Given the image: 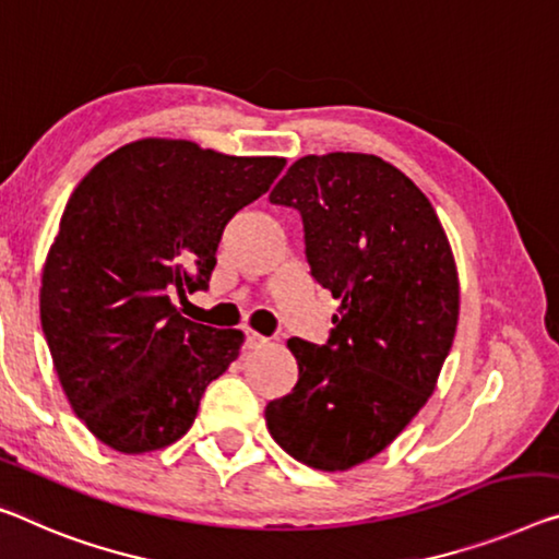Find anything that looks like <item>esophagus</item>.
<instances>
[{
	"label": "esophagus",
	"mask_w": 559,
	"mask_h": 559,
	"mask_svg": "<svg viewBox=\"0 0 559 559\" xmlns=\"http://www.w3.org/2000/svg\"><path fill=\"white\" fill-rule=\"evenodd\" d=\"M245 345L247 347H262V345H267V337H262V334H257L252 330H245Z\"/></svg>",
	"instance_id": "esophagus-1"
}]
</instances>
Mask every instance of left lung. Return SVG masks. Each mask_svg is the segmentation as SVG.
<instances>
[{
    "label": "left lung",
    "instance_id": "left-lung-1",
    "mask_svg": "<svg viewBox=\"0 0 559 559\" xmlns=\"http://www.w3.org/2000/svg\"><path fill=\"white\" fill-rule=\"evenodd\" d=\"M299 212L317 285L340 299L324 345L292 337L299 380L270 435L324 472L372 460L435 392L460 314L448 235L409 177L374 154L297 159L270 194Z\"/></svg>",
    "mask_w": 559,
    "mask_h": 559
}]
</instances>
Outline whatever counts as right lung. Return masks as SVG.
Returning a JSON list of instances; mask_svg holds the SVG:
<instances>
[{
    "mask_svg": "<svg viewBox=\"0 0 559 559\" xmlns=\"http://www.w3.org/2000/svg\"><path fill=\"white\" fill-rule=\"evenodd\" d=\"M282 157L140 140L76 185L41 274L39 314L67 400L111 450L140 454L192 427L239 330L185 320L171 297L207 289L227 222L270 190Z\"/></svg>",
    "mask_w": 559,
    "mask_h": 559,
    "instance_id": "1",
    "label": "right lung"
}]
</instances>
